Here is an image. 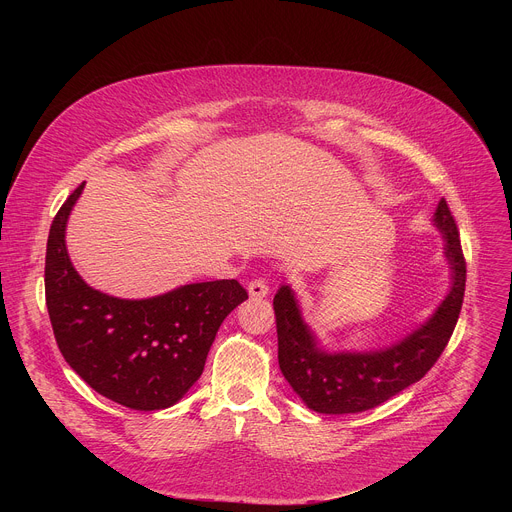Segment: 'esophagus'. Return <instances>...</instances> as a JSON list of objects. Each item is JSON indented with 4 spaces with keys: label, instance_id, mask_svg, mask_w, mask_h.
I'll use <instances>...</instances> for the list:
<instances>
[{
    "label": "esophagus",
    "instance_id": "esophagus-1",
    "mask_svg": "<svg viewBox=\"0 0 512 512\" xmlns=\"http://www.w3.org/2000/svg\"><path fill=\"white\" fill-rule=\"evenodd\" d=\"M247 291H249V296H251L253 300H261V298H265V296L269 294V285H267L265 279L259 277V279H253V281L249 283Z\"/></svg>",
    "mask_w": 512,
    "mask_h": 512
}]
</instances>
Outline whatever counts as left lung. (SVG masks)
<instances>
[{"instance_id": "8db88e82", "label": "left lung", "mask_w": 512, "mask_h": 512, "mask_svg": "<svg viewBox=\"0 0 512 512\" xmlns=\"http://www.w3.org/2000/svg\"><path fill=\"white\" fill-rule=\"evenodd\" d=\"M444 239L450 287L435 310L395 342L364 350H328L302 314L294 287L283 283L273 298L277 358L289 387L308 409L344 415L375 409L417 383L444 352L464 300L466 263L454 216L442 198L431 218Z\"/></svg>"}]
</instances>
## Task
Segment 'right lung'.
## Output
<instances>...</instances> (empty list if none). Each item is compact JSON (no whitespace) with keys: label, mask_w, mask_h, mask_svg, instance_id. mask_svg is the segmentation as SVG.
I'll list each match as a JSON object with an SVG mask.
<instances>
[{"label":"right lung","mask_w":512,"mask_h":512,"mask_svg":"<svg viewBox=\"0 0 512 512\" xmlns=\"http://www.w3.org/2000/svg\"><path fill=\"white\" fill-rule=\"evenodd\" d=\"M83 188L85 182L54 216L46 245V306L56 344L99 395L137 411L168 409L200 379L218 328L247 291L237 279H216L127 300L91 287L66 249V225Z\"/></svg>","instance_id":"add662e5"}]
</instances>
